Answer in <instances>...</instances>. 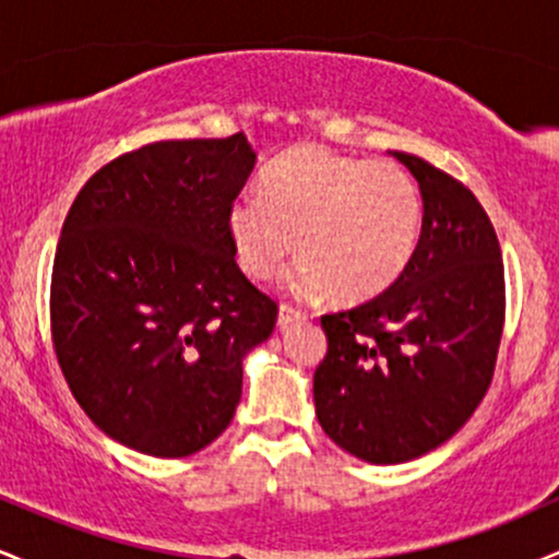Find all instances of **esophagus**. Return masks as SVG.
<instances>
[{"instance_id": "esophagus-1", "label": "esophagus", "mask_w": 559, "mask_h": 559, "mask_svg": "<svg viewBox=\"0 0 559 559\" xmlns=\"http://www.w3.org/2000/svg\"><path fill=\"white\" fill-rule=\"evenodd\" d=\"M299 320H305V312H301L299 307H292V305L278 307V329H288V325L299 323Z\"/></svg>"}]
</instances>
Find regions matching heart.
Wrapping results in <instances>:
<instances>
[{"label":"heart","mask_w":559,"mask_h":559,"mask_svg":"<svg viewBox=\"0 0 559 559\" xmlns=\"http://www.w3.org/2000/svg\"><path fill=\"white\" fill-rule=\"evenodd\" d=\"M228 239L249 278L267 281L297 239L286 284L312 297L383 292L407 267L420 239L423 199L407 170L386 159L297 146L267 168L262 197L243 191L228 207Z\"/></svg>","instance_id":"heart-1"}]
</instances>
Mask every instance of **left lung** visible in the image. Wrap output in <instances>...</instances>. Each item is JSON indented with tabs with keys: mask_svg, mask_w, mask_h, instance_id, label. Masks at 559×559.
Returning a JSON list of instances; mask_svg holds the SVG:
<instances>
[{
	"mask_svg": "<svg viewBox=\"0 0 559 559\" xmlns=\"http://www.w3.org/2000/svg\"><path fill=\"white\" fill-rule=\"evenodd\" d=\"M423 226L407 267L373 299L320 318L329 352L312 378L323 431L355 457L396 465L452 439L489 391L504 325V265L473 191L426 159Z\"/></svg>",
	"mask_w": 559,
	"mask_h": 559,
	"instance_id": "obj_1",
	"label": "left lung"
}]
</instances>
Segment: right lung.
I'll return each instance as SVG.
<instances>
[{
    "label": "right lung",
    "instance_id": "add662e5",
    "mask_svg": "<svg viewBox=\"0 0 559 559\" xmlns=\"http://www.w3.org/2000/svg\"><path fill=\"white\" fill-rule=\"evenodd\" d=\"M254 163L243 133L155 141L96 170L62 223L57 362L94 426L136 452L213 444L243 357L275 329L278 305L239 271L226 226Z\"/></svg>",
    "mask_w": 559,
    "mask_h": 559
}]
</instances>
